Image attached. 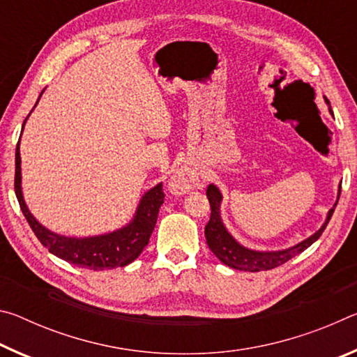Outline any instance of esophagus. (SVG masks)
Instances as JSON below:
<instances>
[{"label": "esophagus", "instance_id": "34e87169", "mask_svg": "<svg viewBox=\"0 0 357 357\" xmlns=\"http://www.w3.org/2000/svg\"><path fill=\"white\" fill-rule=\"evenodd\" d=\"M198 185V176L197 173L189 167H181L173 173L170 179V190L176 195L181 193H187Z\"/></svg>", "mask_w": 357, "mask_h": 357}]
</instances>
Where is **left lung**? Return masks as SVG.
<instances>
[{"instance_id":"8db88e82","label":"left lung","mask_w":357,"mask_h":357,"mask_svg":"<svg viewBox=\"0 0 357 357\" xmlns=\"http://www.w3.org/2000/svg\"><path fill=\"white\" fill-rule=\"evenodd\" d=\"M206 197L211 204V219L208 222V225L204 227V236H206V243L211 252H213L223 264L229 266V268L239 269V271H249V273H258V271H269L283 263H287L288 259H291L293 257L299 255L301 252L309 249V247L315 243L319 236H321L326 225H328L332 214H334L338 198H340V189H338V195H337V202L334 203V208L329 209L328 215H326V220L323 225L319 227L318 231L313 233L312 236H309L307 239L301 241V243H298L296 245L288 247V249H282V250H253L238 243V241L233 238V234L228 231L225 223L222 220L220 206H222L223 197H222V192L219 190V187L214 184H209L206 190Z\"/></svg>"}]
</instances>
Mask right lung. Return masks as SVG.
Returning a JSON list of instances; mask_svg holds the SVG:
<instances>
[{"label": "right lung", "instance_id": "obj_1", "mask_svg": "<svg viewBox=\"0 0 357 357\" xmlns=\"http://www.w3.org/2000/svg\"><path fill=\"white\" fill-rule=\"evenodd\" d=\"M42 94H44V91L40 93V96ZM38 102H36V105H38ZM25 123H23V126H25ZM14 185L22 213L26 217L29 227H31L34 234L40 241V244L47 247L48 252L53 253L55 257L64 259V261L93 271L124 268V266L130 264L134 259L138 258V255H140L144 247L149 243L151 233H153L157 222V214H159V209L162 206V203H164L165 197L164 190H162V183H159L154 185L153 189L144 192L140 203H138L135 214L128 225L114 229V231L110 233L96 234V236L75 238L64 236V234H58L55 231H52V229L45 228L31 214V211L28 209L22 192L20 140L17 143L15 149Z\"/></svg>", "mask_w": 357, "mask_h": 357}]
</instances>
